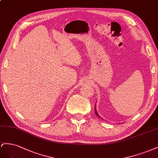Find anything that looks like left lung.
<instances>
[{
    "instance_id": "1",
    "label": "left lung",
    "mask_w": 158,
    "mask_h": 158,
    "mask_svg": "<svg viewBox=\"0 0 158 158\" xmlns=\"http://www.w3.org/2000/svg\"><path fill=\"white\" fill-rule=\"evenodd\" d=\"M94 112H95V114L99 117V118H101V117H100V116H99L98 115V112H97V109H96V106L95 107H94Z\"/></svg>"
}]
</instances>
